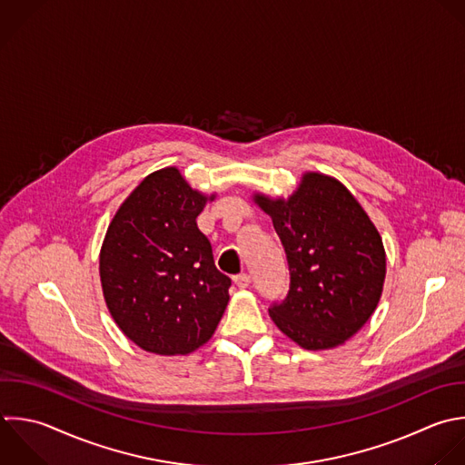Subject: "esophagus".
<instances>
[{
	"mask_svg": "<svg viewBox=\"0 0 465 465\" xmlns=\"http://www.w3.org/2000/svg\"><path fill=\"white\" fill-rule=\"evenodd\" d=\"M234 283H236L240 289L247 287V285L251 283V274H247V272H240V274H236V276H234Z\"/></svg>",
	"mask_w": 465,
	"mask_h": 465,
	"instance_id": "1",
	"label": "esophagus"
}]
</instances>
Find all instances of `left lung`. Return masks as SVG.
<instances>
[{
  "label": "left lung",
  "mask_w": 465,
  "mask_h": 465,
  "mask_svg": "<svg viewBox=\"0 0 465 465\" xmlns=\"http://www.w3.org/2000/svg\"><path fill=\"white\" fill-rule=\"evenodd\" d=\"M272 218L289 267V291L269 316L305 349L349 340L374 312L385 278L381 238L336 180L307 173L289 200L256 194Z\"/></svg>",
  "instance_id": "left-lung-1"
}]
</instances>
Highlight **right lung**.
I'll return each mask as SVG.
<instances>
[{
  "label": "right lung",
  "mask_w": 465,
  "mask_h": 465,
  "mask_svg": "<svg viewBox=\"0 0 465 465\" xmlns=\"http://www.w3.org/2000/svg\"><path fill=\"white\" fill-rule=\"evenodd\" d=\"M205 202L167 167L131 193L107 229L100 254L107 307L125 336L149 352H193L227 307L231 278L216 269L196 223Z\"/></svg>",
  "instance_id": "1"
}]
</instances>
